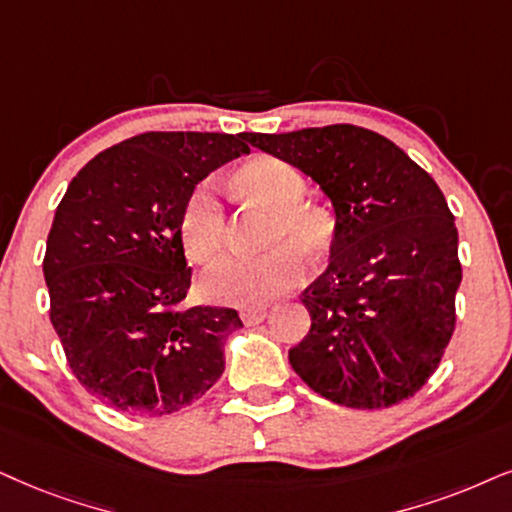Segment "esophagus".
<instances>
[{
    "label": "esophagus",
    "mask_w": 512,
    "mask_h": 512,
    "mask_svg": "<svg viewBox=\"0 0 512 512\" xmlns=\"http://www.w3.org/2000/svg\"><path fill=\"white\" fill-rule=\"evenodd\" d=\"M241 319L245 326H257V323H262L267 319V307H252V309H243L241 312Z\"/></svg>",
    "instance_id": "34e87169"
}]
</instances>
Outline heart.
<instances>
[{"instance_id":"b5f03b06","label":"heart","mask_w":512,"mask_h":512,"mask_svg":"<svg viewBox=\"0 0 512 512\" xmlns=\"http://www.w3.org/2000/svg\"><path fill=\"white\" fill-rule=\"evenodd\" d=\"M241 181L248 193L276 210L269 229V243H274V248L262 255L231 252L219 257L205 269L200 288L215 302L255 307L300 286L307 274V260L296 245L312 255H321L331 241V224L319 210L304 205V177L283 160H252L241 172ZM179 226L191 260L208 262L217 255L224 243L226 215L215 179L200 181L189 193L181 208Z\"/></svg>"}]
</instances>
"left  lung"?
Instances as JSON below:
<instances>
[{"instance_id":"1","label":"left lung","mask_w":512,"mask_h":512,"mask_svg":"<svg viewBox=\"0 0 512 512\" xmlns=\"http://www.w3.org/2000/svg\"><path fill=\"white\" fill-rule=\"evenodd\" d=\"M331 198L328 269L302 293L312 328L288 352L316 394L387 409L437 371L456 328L458 231L444 193L383 134L354 125L245 132Z\"/></svg>"}]
</instances>
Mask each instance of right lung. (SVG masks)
Listing matches in <instances>:
<instances>
[{
  "label": "right lung",
  "instance_id": "1",
  "mask_svg": "<svg viewBox=\"0 0 512 512\" xmlns=\"http://www.w3.org/2000/svg\"><path fill=\"white\" fill-rule=\"evenodd\" d=\"M245 134L146 132L89 160L58 203L44 255L49 316L70 371L122 413L167 416L224 373L236 309L189 307L181 208Z\"/></svg>",
  "mask_w": 512,
  "mask_h": 512
}]
</instances>
